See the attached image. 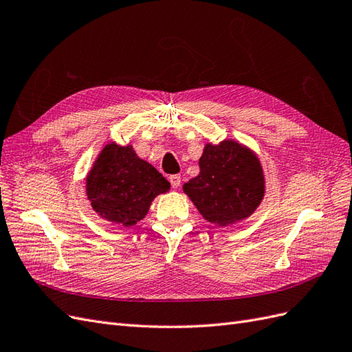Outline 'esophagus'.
<instances>
[{
	"mask_svg": "<svg viewBox=\"0 0 352 352\" xmlns=\"http://www.w3.org/2000/svg\"><path fill=\"white\" fill-rule=\"evenodd\" d=\"M168 180H170V184H172L173 188H179L180 184H182V180H180V175H172L168 177Z\"/></svg>",
	"mask_w": 352,
	"mask_h": 352,
	"instance_id": "1",
	"label": "esophagus"
}]
</instances>
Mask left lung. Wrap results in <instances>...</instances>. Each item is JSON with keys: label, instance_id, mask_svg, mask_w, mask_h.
<instances>
[{"label": "left lung", "instance_id": "left-lung-1", "mask_svg": "<svg viewBox=\"0 0 352 352\" xmlns=\"http://www.w3.org/2000/svg\"><path fill=\"white\" fill-rule=\"evenodd\" d=\"M184 192L206 220L219 226L250 217L264 197L258 157L236 141L207 144L199 158V175Z\"/></svg>", "mask_w": 352, "mask_h": 352}]
</instances>
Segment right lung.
Here are the masks:
<instances>
[{"label": "right lung", "mask_w": 352, "mask_h": 352, "mask_svg": "<svg viewBox=\"0 0 352 352\" xmlns=\"http://www.w3.org/2000/svg\"><path fill=\"white\" fill-rule=\"evenodd\" d=\"M168 180L138 157L131 145H105L87 177V195L102 219L126 228L142 220Z\"/></svg>", "instance_id": "add662e5"}]
</instances>
